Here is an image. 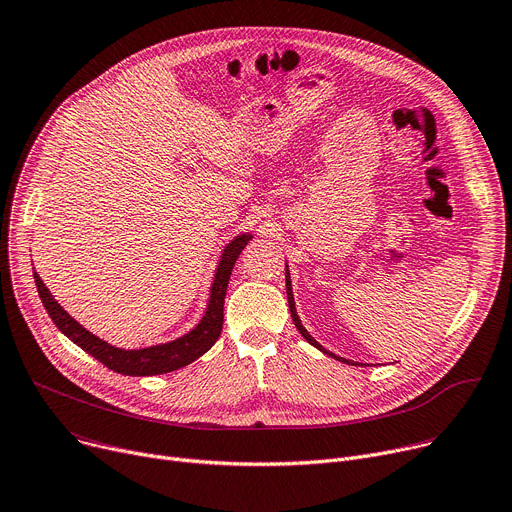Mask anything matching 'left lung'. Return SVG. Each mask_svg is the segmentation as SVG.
<instances>
[{"mask_svg":"<svg viewBox=\"0 0 512 512\" xmlns=\"http://www.w3.org/2000/svg\"><path fill=\"white\" fill-rule=\"evenodd\" d=\"M287 299H289V309H291V318H293V322H295V326H297V330H299V334L311 344V346H316V348H320L322 352H326V355H330V357H334V359H338V361H342V363H350V361H346V359H340V357H336V355H332V352H328V350H324L322 348V344L318 342V340H313L311 338V334L301 326V320H299V316H297V309H295V299H293V289H291V277H289V268H287Z\"/></svg>","mask_w":512,"mask_h":512,"instance_id":"8db88e82","label":"left lung"}]
</instances>
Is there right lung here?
<instances>
[{"mask_svg":"<svg viewBox=\"0 0 512 512\" xmlns=\"http://www.w3.org/2000/svg\"><path fill=\"white\" fill-rule=\"evenodd\" d=\"M252 240L250 233L238 235L231 244L225 246L221 262L215 272V281L211 287V297H209V307L205 311L203 320L199 322L194 330H190L186 336L172 340L168 344L160 346H149V348H139V350H123V348H114L108 342L100 340L92 332H88L84 326L77 324L69 313L53 299L51 291L45 287L38 274H34V283L38 289V295H41V301L55 322V326L82 350H86L88 355L98 359L102 365L108 369L121 373V375H133V377H145V375H162L176 371L180 367L190 365L199 357H203L205 352L217 342L221 328H223V303H225V293H227V283L231 277V270L235 260L240 258L242 250L248 246Z\"/></svg>","mask_w":512,"mask_h":512,"instance_id":"obj_1","label":"right lung"}]
</instances>
